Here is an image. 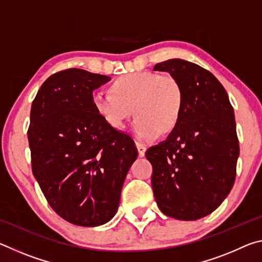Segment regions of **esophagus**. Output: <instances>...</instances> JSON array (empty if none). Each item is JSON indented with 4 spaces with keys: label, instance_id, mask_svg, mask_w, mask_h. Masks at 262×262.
I'll use <instances>...</instances> for the list:
<instances>
[{
    "label": "esophagus",
    "instance_id": "34e87169",
    "mask_svg": "<svg viewBox=\"0 0 262 262\" xmlns=\"http://www.w3.org/2000/svg\"><path fill=\"white\" fill-rule=\"evenodd\" d=\"M136 148H137V151H139V156L140 157H143L145 155V150H147V148H145L144 144L140 143V142H136Z\"/></svg>",
    "mask_w": 262,
    "mask_h": 262
}]
</instances>
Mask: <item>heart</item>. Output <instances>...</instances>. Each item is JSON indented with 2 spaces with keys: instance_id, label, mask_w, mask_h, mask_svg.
I'll return each instance as SVG.
<instances>
[{
  "instance_id": "b5f03b06",
  "label": "heart",
  "mask_w": 262,
  "mask_h": 262,
  "mask_svg": "<svg viewBox=\"0 0 262 262\" xmlns=\"http://www.w3.org/2000/svg\"><path fill=\"white\" fill-rule=\"evenodd\" d=\"M110 91L95 92L92 104L111 127H122L134 113L133 133L140 140L154 141L161 133L168 134L179 125L184 91L178 79L171 75L152 72L125 74L114 79Z\"/></svg>"
}]
</instances>
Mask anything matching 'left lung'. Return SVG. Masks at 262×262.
I'll list each match as a JSON object with an SVG mask.
<instances>
[{"mask_svg":"<svg viewBox=\"0 0 262 262\" xmlns=\"http://www.w3.org/2000/svg\"><path fill=\"white\" fill-rule=\"evenodd\" d=\"M154 70L176 77L184 91L179 125L149 148L151 185L163 214L195 221L211 214L231 190L239 156L233 107L223 85L200 66L181 59Z\"/></svg>","mask_w":262,"mask_h":262,"instance_id":"obj_1","label":"left lung"}]
</instances>
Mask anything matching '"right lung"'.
Here are the masks:
<instances>
[{"instance_id":"add662e5","label":"right lung","mask_w":262,"mask_h":262,"mask_svg":"<svg viewBox=\"0 0 262 262\" xmlns=\"http://www.w3.org/2000/svg\"><path fill=\"white\" fill-rule=\"evenodd\" d=\"M110 79L83 69L62 70L42 83L31 107L34 178L52 209L79 227L113 219L137 158L132 137L108 126L92 104V91Z\"/></svg>"}]
</instances>
